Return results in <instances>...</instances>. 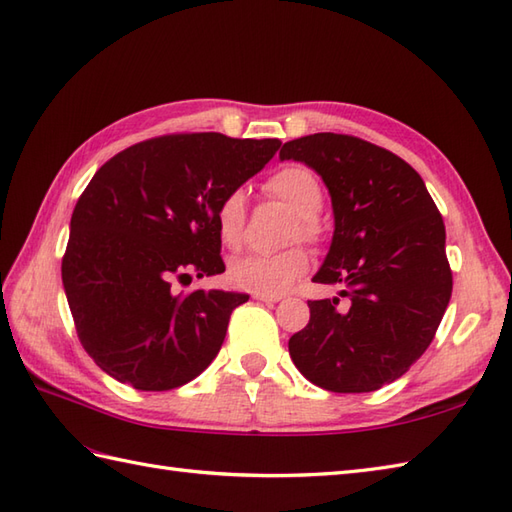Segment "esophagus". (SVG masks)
I'll list each match as a JSON object with an SVG mask.
<instances>
[{"instance_id": "esophagus-1", "label": "esophagus", "mask_w": 512, "mask_h": 512, "mask_svg": "<svg viewBox=\"0 0 512 512\" xmlns=\"http://www.w3.org/2000/svg\"><path fill=\"white\" fill-rule=\"evenodd\" d=\"M253 299L264 301V303H277L281 301V294H264V292H253Z\"/></svg>"}]
</instances>
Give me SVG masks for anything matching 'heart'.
I'll use <instances>...</instances> for the list:
<instances>
[{"label":"heart","instance_id":"heart-1","mask_svg":"<svg viewBox=\"0 0 512 512\" xmlns=\"http://www.w3.org/2000/svg\"><path fill=\"white\" fill-rule=\"evenodd\" d=\"M266 192L285 202L299 216V227H296L294 235L314 242L320 235L318 213L325 202V192L318 176L305 165L290 163L275 174H270L266 181ZM244 220L246 192L242 187H233L220 198L216 207V227L220 240L231 248L240 244L244 235ZM307 270H310V257L301 248H292V251L277 255L251 253L237 257L229 266V279L242 290L281 294L299 281Z\"/></svg>","mask_w":512,"mask_h":512}]
</instances>
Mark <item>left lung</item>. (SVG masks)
<instances>
[{
  "mask_svg": "<svg viewBox=\"0 0 512 512\" xmlns=\"http://www.w3.org/2000/svg\"><path fill=\"white\" fill-rule=\"evenodd\" d=\"M279 159L320 174L334 207V237L316 283L340 299L307 301L310 323L288 342L294 366L331 392L395 382L430 347L451 299L445 224L419 172L351 135L292 139Z\"/></svg>",
  "mask_w": 512,
  "mask_h": 512,
  "instance_id": "obj_1",
  "label": "left lung"
}]
</instances>
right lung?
<instances>
[{
    "label": "right lung",
    "instance_id": "1",
    "mask_svg": "<svg viewBox=\"0 0 512 512\" xmlns=\"http://www.w3.org/2000/svg\"><path fill=\"white\" fill-rule=\"evenodd\" d=\"M279 146L220 133L163 135L95 172L71 213L61 270L80 344L104 373L137 390H172L216 358L248 294H176L172 283L224 272L218 202Z\"/></svg>",
    "mask_w": 512,
    "mask_h": 512
}]
</instances>
